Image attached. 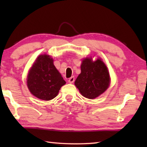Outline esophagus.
Instances as JSON below:
<instances>
[{"label":"esophagus","mask_w":147,"mask_h":147,"mask_svg":"<svg viewBox=\"0 0 147 147\" xmlns=\"http://www.w3.org/2000/svg\"><path fill=\"white\" fill-rule=\"evenodd\" d=\"M68 82H69V83L73 84V83L74 82V76H71V78L69 79Z\"/></svg>","instance_id":"esophagus-1"}]
</instances>
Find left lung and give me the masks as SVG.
Returning a JSON list of instances; mask_svg holds the SVG:
<instances>
[{
	"label": "left lung",
	"mask_w": 147,
	"mask_h": 147,
	"mask_svg": "<svg viewBox=\"0 0 147 147\" xmlns=\"http://www.w3.org/2000/svg\"><path fill=\"white\" fill-rule=\"evenodd\" d=\"M109 81L108 69L100 59L93 61L91 58H86L74 84L84 97L93 99L108 89Z\"/></svg>",
	"instance_id": "8db88e82"
}]
</instances>
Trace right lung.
<instances>
[{"label": "right lung", "mask_w": 147, "mask_h": 147, "mask_svg": "<svg viewBox=\"0 0 147 147\" xmlns=\"http://www.w3.org/2000/svg\"><path fill=\"white\" fill-rule=\"evenodd\" d=\"M65 83L54 65L53 58L46 54L37 58L27 78V86L30 93L43 100L55 98Z\"/></svg>", "instance_id": "right-lung-1"}]
</instances>
